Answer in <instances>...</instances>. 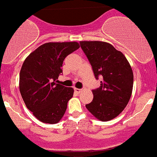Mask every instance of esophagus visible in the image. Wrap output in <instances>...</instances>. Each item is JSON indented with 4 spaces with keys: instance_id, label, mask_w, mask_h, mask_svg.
I'll return each instance as SVG.
<instances>
[{
    "instance_id": "esophagus-1",
    "label": "esophagus",
    "mask_w": 157,
    "mask_h": 157,
    "mask_svg": "<svg viewBox=\"0 0 157 157\" xmlns=\"http://www.w3.org/2000/svg\"><path fill=\"white\" fill-rule=\"evenodd\" d=\"M74 91H75L76 93H77V94H80V92L82 91V89H79V88H74Z\"/></svg>"
}]
</instances>
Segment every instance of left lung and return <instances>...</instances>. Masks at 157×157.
<instances>
[{"label": "left lung", "instance_id": "1", "mask_svg": "<svg viewBox=\"0 0 157 157\" xmlns=\"http://www.w3.org/2000/svg\"><path fill=\"white\" fill-rule=\"evenodd\" d=\"M80 44L95 78L100 76L102 79L100 87L92 91L94 98L86 108L99 121H111L122 113L131 98L134 81L131 65L109 43L93 40Z\"/></svg>", "mask_w": 157, "mask_h": 157}]
</instances>
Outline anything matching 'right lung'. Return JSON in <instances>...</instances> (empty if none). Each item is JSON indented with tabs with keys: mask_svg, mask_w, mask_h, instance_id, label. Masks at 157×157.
<instances>
[{
	"mask_svg": "<svg viewBox=\"0 0 157 157\" xmlns=\"http://www.w3.org/2000/svg\"><path fill=\"white\" fill-rule=\"evenodd\" d=\"M77 42H48L25 59L19 73V91L26 107L40 121L56 124L66 113L73 87L56 84L65 58L77 50Z\"/></svg>",
	"mask_w": 157,
	"mask_h": 157,
	"instance_id": "obj_1",
	"label": "right lung"
}]
</instances>
